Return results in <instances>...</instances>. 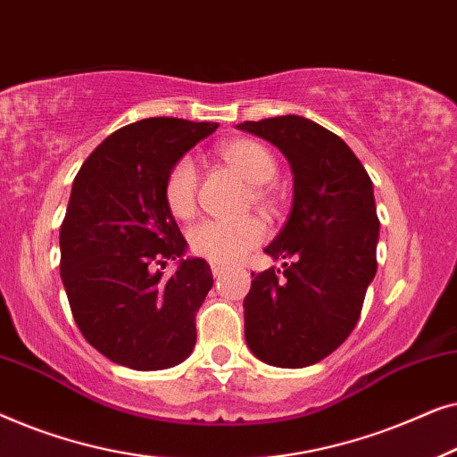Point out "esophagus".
<instances>
[{"label":"esophagus","instance_id":"obj_1","mask_svg":"<svg viewBox=\"0 0 457 457\" xmlns=\"http://www.w3.org/2000/svg\"><path fill=\"white\" fill-rule=\"evenodd\" d=\"M210 268H212V274H214V277H220V274H222L224 270H227V266L218 264V262H212Z\"/></svg>","mask_w":457,"mask_h":457}]
</instances>
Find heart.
Returning a JSON list of instances; mask_svg holds the SVG:
<instances>
[{
  "instance_id": "b5f03b06",
  "label": "heart",
  "mask_w": 457,
  "mask_h": 457,
  "mask_svg": "<svg viewBox=\"0 0 457 457\" xmlns=\"http://www.w3.org/2000/svg\"><path fill=\"white\" fill-rule=\"evenodd\" d=\"M218 155L224 164L233 168L243 180L249 183V197L260 208L272 205L270 180L278 172L277 158L264 143L247 139H230L218 145ZM199 172L191 158H180L168 172L164 183V199L168 210L177 218H191L197 208ZM266 237V228L258 218H239V220H205L189 230L191 252L218 264L239 260L249 249L260 245Z\"/></svg>"
}]
</instances>
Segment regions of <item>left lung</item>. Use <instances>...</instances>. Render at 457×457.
Returning a JSON list of instances; mask_svg holds the SVG:
<instances>
[{
	"label": "left lung",
	"instance_id": "obj_1",
	"mask_svg": "<svg viewBox=\"0 0 457 457\" xmlns=\"http://www.w3.org/2000/svg\"><path fill=\"white\" fill-rule=\"evenodd\" d=\"M277 145L293 172V205L264 252L283 270L253 274L243 299L255 358L303 368L333 353L358 324L377 274L378 216L372 180L347 143L303 116L241 122Z\"/></svg>",
	"mask_w": 457,
	"mask_h": 457
}]
</instances>
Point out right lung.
Here are the masks:
<instances>
[{
    "label": "right lung",
    "mask_w": 457,
    "mask_h": 457,
    "mask_svg": "<svg viewBox=\"0 0 457 457\" xmlns=\"http://www.w3.org/2000/svg\"><path fill=\"white\" fill-rule=\"evenodd\" d=\"M216 122L145 118L96 147L72 183L60 227V277L74 322L114 364L164 370L195 347V314L214 285L164 199L170 168ZM178 270L164 275L168 261Z\"/></svg>",
    "instance_id": "obj_1"
}]
</instances>
